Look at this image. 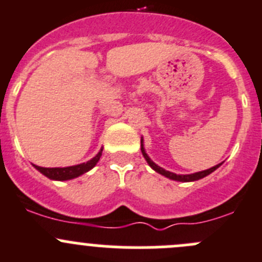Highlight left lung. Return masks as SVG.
Here are the masks:
<instances>
[{
    "instance_id": "1",
    "label": "left lung",
    "mask_w": 262,
    "mask_h": 262,
    "mask_svg": "<svg viewBox=\"0 0 262 262\" xmlns=\"http://www.w3.org/2000/svg\"><path fill=\"white\" fill-rule=\"evenodd\" d=\"M141 153H143L144 158L146 159V162H148L149 166L153 168L156 172L161 173V175L166 176V178L171 179V180H176V181H183V183H189V181H195V180H199V179H203L206 178L207 175H210V173H212L213 171L216 170V168H219V167L221 166L220 164H216V166L211 167V168H208V170H204V171H201V172H195V173H190V175H176V173L173 172H170V171H166L164 168H162V167H159L158 164L154 163L153 161H151L150 158L148 157V154L145 153V149H144V145H143V139H141Z\"/></svg>"
}]
</instances>
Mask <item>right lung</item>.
I'll return each instance as SVG.
<instances>
[{"label":"right lung","mask_w":262,"mask_h":262,"mask_svg":"<svg viewBox=\"0 0 262 262\" xmlns=\"http://www.w3.org/2000/svg\"><path fill=\"white\" fill-rule=\"evenodd\" d=\"M101 153H103V149H100V151H99L94 158L87 161L86 163L76 164V166H71V167H55V168H46V167L36 166V164H33V166L36 167L37 170H38L42 175L51 179V180H59V181L71 180V179L78 178V176L83 175L84 172L91 170L92 167H95V164L98 163L99 159H100Z\"/></svg>","instance_id":"obj_1"}]
</instances>
